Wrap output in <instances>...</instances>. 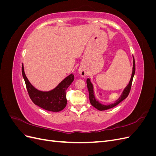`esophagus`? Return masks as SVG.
Instances as JSON below:
<instances>
[{
	"label": "esophagus",
	"instance_id": "1",
	"mask_svg": "<svg viewBox=\"0 0 156 156\" xmlns=\"http://www.w3.org/2000/svg\"><path fill=\"white\" fill-rule=\"evenodd\" d=\"M79 73H80V75H81L82 77H84L86 75V73L84 72H83V71H79Z\"/></svg>",
	"mask_w": 156,
	"mask_h": 156
}]
</instances>
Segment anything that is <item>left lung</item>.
I'll return each mask as SVG.
<instances>
[{
  "mask_svg": "<svg viewBox=\"0 0 156 156\" xmlns=\"http://www.w3.org/2000/svg\"><path fill=\"white\" fill-rule=\"evenodd\" d=\"M135 73V59L133 56V69H132L131 77L128 84H127L126 87L124 89L123 92H122L121 96L119 98V99L116 100L113 103H111V104H108V105L102 104V103H101L98 100H96L95 97V94H94V86L92 83H91L90 79L88 78L87 79V88L89 92V100H90V101L91 105L96 108H97V109L99 111H105V110L109 109V108H111L112 107L116 106L118 104H119L121 101L125 100V99L127 97V96H128L131 90V84H132V81H133V79L134 77Z\"/></svg>",
  "mask_w": 156,
  "mask_h": 156,
  "instance_id": "8db88e82",
  "label": "left lung"
}]
</instances>
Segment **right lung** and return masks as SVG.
Wrapping results in <instances>:
<instances>
[{
  "mask_svg": "<svg viewBox=\"0 0 156 156\" xmlns=\"http://www.w3.org/2000/svg\"><path fill=\"white\" fill-rule=\"evenodd\" d=\"M22 75L29 95L35 105L52 112H59L66 106L67 100L66 94L67 88L74 80V75L72 73L69 75L55 88L49 91L39 90L32 85L25 73L23 64L22 65Z\"/></svg>",
  "mask_w": 156,
  "mask_h": 156,
  "instance_id": "right-lung-1",
  "label": "right lung"
}]
</instances>
